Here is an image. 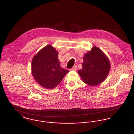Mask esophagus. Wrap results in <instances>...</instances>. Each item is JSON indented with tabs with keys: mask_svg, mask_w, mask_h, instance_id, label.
Masks as SVG:
<instances>
[{
	"mask_svg": "<svg viewBox=\"0 0 134 134\" xmlns=\"http://www.w3.org/2000/svg\"><path fill=\"white\" fill-rule=\"evenodd\" d=\"M71 70H73V71H76V70H77V65L74 66Z\"/></svg>",
	"mask_w": 134,
	"mask_h": 134,
	"instance_id": "esophagus-1",
	"label": "esophagus"
}]
</instances>
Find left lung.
<instances>
[{
  "label": "left lung",
  "mask_w": 134,
  "mask_h": 134,
  "mask_svg": "<svg viewBox=\"0 0 134 134\" xmlns=\"http://www.w3.org/2000/svg\"><path fill=\"white\" fill-rule=\"evenodd\" d=\"M110 62L105 54L94 46L83 57V68L78 73L84 83L96 86L104 81L110 69Z\"/></svg>",
  "instance_id": "8db88e82"
}]
</instances>
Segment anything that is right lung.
<instances>
[{
    "instance_id": "1",
    "label": "right lung",
    "mask_w": 134,
    "mask_h": 134,
    "mask_svg": "<svg viewBox=\"0 0 134 134\" xmlns=\"http://www.w3.org/2000/svg\"><path fill=\"white\" fill-rule=\"evenodd\" d=\"M58 52L51 45L42 49L33 58L32 75L42 87L51 89L55 87L69 72L62 68Z\"/></svg>"
}]
</instances>
